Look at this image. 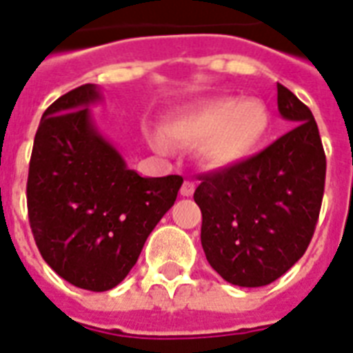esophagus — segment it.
<instances>
[{
  "label": "esophagus",
  "mask_w": 353,
  "mask_h": 353,
  "mask_svg": "<svg viewBox=\"0 0 353 353\" xmlns=\"http://www.w3.org/2000/svg\"><path fill=\"white\" fill-rule=\"evenodd\" d=\"M193 191H195V184H193V182H190V180H185L184 184H182V188H180V195L191 196L193 195Z\"/></svg>",
  "instance_id": "1"
}]
</instances>
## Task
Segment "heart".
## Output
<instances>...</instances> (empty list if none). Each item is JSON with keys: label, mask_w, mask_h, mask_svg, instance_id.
<instances>
[{"label": "heart", "mask_w": 353, "mask_h": 353, "mask_svg": "<svg viewBox=\"0 0 353 353\" xmlns=\"http://www.w3.org/2000/svg\"><path fill=\"white\" fill-rule=\"evenodd\" d=\"M270 116L263 101L217 97L188 106L162 125L163 136L195 147L204 168L225 169L247 160L269 132ZM152 147L168 151V141L154 134Z\"/></svg>", "instance_id": "b5f03b06"}]
</instances>
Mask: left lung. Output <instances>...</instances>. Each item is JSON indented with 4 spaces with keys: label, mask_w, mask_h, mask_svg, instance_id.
<instances>
[{
    "label": "left lung",
    "mask_w": 353,
    "mask_h": 353,
    "mask_svg": "<svg viewBox=\"0 0 353 353\" xmlns=\"http://www.w3.org/2000/svg\"><path fill=\"white\" fill-rule=\"evenodd\" d=\"M278 112L294 125L256 157L202 176L195 202L208 263L228 283L261 288L285 274L315 232L326 157L311 110L278 84Z\"/></svg>",
    "instance_id": "8db88e82"
}]
</instances>
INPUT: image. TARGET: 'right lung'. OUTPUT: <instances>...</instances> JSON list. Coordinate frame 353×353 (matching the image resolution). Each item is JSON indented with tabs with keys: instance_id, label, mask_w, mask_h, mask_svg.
Here are the masks:
<instances>
[{
	"instance_id": "1",
	"label": "right lung",
	"mask_w": 353,
	"mask_h": 353,
	"mask_svg": "<svg viewBox=\"0 0 353 353\" xmlns=\"http://www.w3.org/2000/svg\"><path fill=\"white\" fill-rule=\"evenodd\" d=\"M83 84L43 112L32 145L27 208L37 247L72 285L103 293L125 280L184 179L141 176L101 132Z\"/></svg>"
}]
</instances>
